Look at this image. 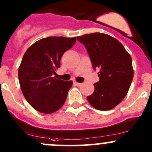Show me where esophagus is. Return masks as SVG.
I'll return each instance as SVG.
<instances>
[{"label":"esophagus","mask_w":152,"mask_h":152,"mask_svg":"<svg viewBox=\"0 0 152 152\" xmlns=\"http://www.w3.org/2000/svg\"><path fill=\"white\" fill-rule=\"evenodd\" d=\"M74 84L76 86H77V87H79V86H80L81 85H82V83H80L76 82V81H75V82H74Z\"/></svg>","instance_id":"esophagus-1"}]
</instances>
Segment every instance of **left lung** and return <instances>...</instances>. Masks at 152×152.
<instances>
[{
    "label": "left lung",
    "instance_id": "obj_1",
    "mask_svg": "<svg viewBox=\"0 0 152 152\" xmlns=\"http://www.w3.org/2000/svg\"><path fill=\"white\" fill-rule=\"evenodd\" d=\"M77 39L86 47L93 68L99 69V81L88 101L99 110L113 109L125 97L133 80L131 57L117 39L107 34H86Z\"/></svg>",
    "mask_w": 152,
    "mask_h": 152
}]
</instances>
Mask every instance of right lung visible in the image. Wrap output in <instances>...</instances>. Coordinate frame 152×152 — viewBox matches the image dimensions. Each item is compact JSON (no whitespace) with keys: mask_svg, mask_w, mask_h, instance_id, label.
<instances>
[{"mask_svg":"<svg viewBox=\"0 0 152 152\" xmlns=\"http://www.w3.org/2000/svg\"><path fill=\"white\" fill-rule=\"evenodd\" d=\"M75 42L76 37H45L32 44L24 53L19 81L24 98L35 110L50 114L64 104L72 82L58 80L53 75L60 67L64 53Z\"/></svg>","mask_w":152,"mask_h":152,"instance_id":"1","label":"right lung"}]
</instances>
